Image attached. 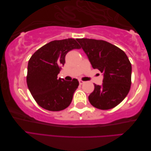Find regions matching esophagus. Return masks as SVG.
Segmentation results:
<instances>
[{"label":"esophagus","mask_w":151,"mask_h":151,"mask_svg":"<svg viewBox=\"0 0 151 151\" xmlns=\"http://www.w3.org/2000/svg\"><path fill=\"white\" fill-rule=\"evenodd\" d=\"M84 82L81 81V80H80V81H79V84H80V85H82L83 84H84Z\"/></svg>","instance_id":"34e87169"}]
</instances>
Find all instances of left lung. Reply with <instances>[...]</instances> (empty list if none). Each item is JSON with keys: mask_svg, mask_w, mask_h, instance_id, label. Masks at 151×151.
<instances>
[{"mask_svg": "<svg viewBox=\"0 0 151 151\" xmlns=\"http://www.w3.org/2000/svg\"><path fill=\"white\" fill-rule=\"evenodd\" d=\"M93 69L103 73L102 85L94 84L89 95L91 104L101 110L116 106L129 93L132 65L127 54L119 48L103 40L77 39Z\"/></svg>", "mask_w": 151, "mask_h": 151, "instance_id": "left-lung-1", "label": "left lung"}]
</instances>
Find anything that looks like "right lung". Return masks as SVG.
I'll list each match as a JSON object with an SVG mask.
<instances>
[{
  "label": "right lung",
  "mask_w": 151,
  "mask_h": 151,
  "mask_svg": "<svg viewBox=\"0 0 151 151\" xmlns=\"http://www.w3.org/2000/svg\"><path fill=\"white\" fill-rule=\"evenodd\" d=\"M76 40L69 38L50 41L38 49L28 61V89L37 103L45 110H63L72 101L79 85L78 80L65 81L57 76L65 62L67 53L81 48Z\"/></svg>",
  "instance_id": "1"
}]
</instances>
